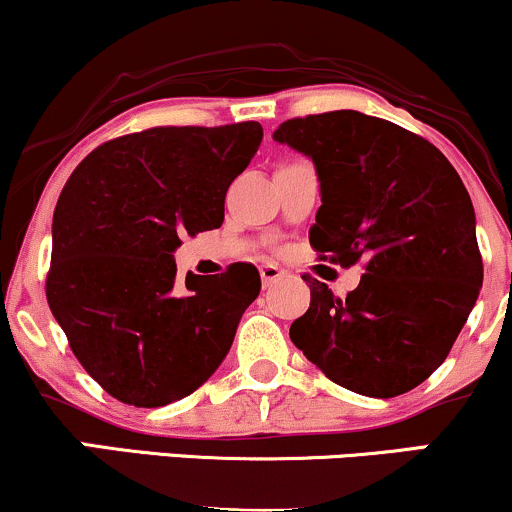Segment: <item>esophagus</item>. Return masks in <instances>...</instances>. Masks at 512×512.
Returning <instances> with one entry per match:
<instances>
[{
  "mask_svg": "<svg viewBox=\"0 0 512 512\" xmlns=\"http://www.w3.org/2000/svg\"><path fill=\"white\" fill-rule=\"evenodd\" d=\"M260 276H262V284H264V286H272L274 281L284 279L286 272H284V269L276 267V264L267 262V264H262V267H260Z\"/></svg>",
  "mask_w": 512,
  "mask_h": 512,
  "instance_id": "esophagus-1",
  "label": "esophagus"
}]
</instances>
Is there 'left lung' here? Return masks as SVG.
<instances>
[{"label": "left lung", "mask_w": 512, "mask_h": 512, "mask_svg": "<svg viewBox=\"0 0 512 512\" xmlns=\"http://www.w3.org/2000/svg\"><path fill=\"white\" fill-rule=\"evenodd\" d=\"M274 139L317 168V257L342 267L363 260L346 298L310 281L291 342L358 395L414 390L448 358L484 281L467 187L428 139L356 110L293 117Z\"/></svg>", "instance_id": "left-lung-1"}]
</instances>
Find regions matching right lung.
<instances>
[{"mask_svg": "<svg viewBox=\"0 0 512 512\" xmlns=\"http://www.w3.org/2000/svg\"><path fill=\"white\" fill-rule=\"evenodd\" d=\"M260 142V122L151 127L101 144L69 175L45 293L74 356L120 402H178L231 349L260 274L236 262L182 284L173 252L185 233L221 226L228 187Z\"/></svg>", "mask_w": 512, "mask_h": 512, "instance_id": "add662e5", "label": "right lung"}]
</instances>
